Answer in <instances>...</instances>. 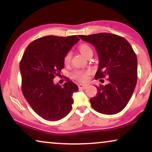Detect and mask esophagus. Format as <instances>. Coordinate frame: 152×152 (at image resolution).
<instances>
[{"label":"esophagus","mask_w":152,"mask_h":152,"mask_svg":"<svg viewBox=\"0 0 152 152\" xmlns=\"http://www.w3.org/2000/svg\"><path fill=\"white\" fill-rule=\"evenodd\" d=\"M87 88V85H83V84H79L78 85V88L82 89V90H84Z\"/></svg>","instance_id":"1"}]
</instances>
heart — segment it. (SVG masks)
I'll use <instances>...</instances> for the list:
<instances>
[{"instance_id": "heart-1", "label": "heart", "mask_w": 152, "mask_h": 152, "mask_svg": "<svg viewBox=\"0 0 152 152\" xmlns=\"http://www.w3.org/2000/svg\"><path fill=\"white\" fill-rule=\"evenodd\" d=\"M78 49H79L80 52L85 57H86L87 55L89 53L92 51V48L89 45L86 44H82L78 46ZM71 60V53L69 52L66 54L64 58V62L65 64H67L70 62ZM90 71H82V70H76L74 72L73 76L74 78L77 79L80 81H86L88 80V74H90Z\"/></svg>"}]
</instances>
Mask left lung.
I'll list each match as a JSON object with an SVG mask.
<instances>
[{"label":"left lung","instance_id":"left-lung-1","mask_svg":"<svg viewBox=\"0 0 152 152\" xmlns=\"http://www.w3.org/2000/svg\"><path fill=\"white\" fill-rule=\"evenodd\" d=\"M94 46L99 56V67L95 78L108 76V83L100 85L96 96L90 99L98 113L114 115L124 109L131 98L137 78V60L126 39L115 34L78 35Z\"/></svg>","mask_w":152,"mask_h":152}]
</instances>
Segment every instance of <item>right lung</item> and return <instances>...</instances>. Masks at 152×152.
<instances>
[{
    "label": "right lung",
    "mask_w": 152,
    "mask_h": 152,
    "mask_svg": "<svg viewBox=\"0 0 152 152\" xmlns=\"http://www.w3.org/2000/svg\"><path fill=\"white\" fill-rule=\"evenodd\" d=\"M80 40L76 35L38 38L27 46L20 62L21 90L33 110L44 120L58 121L72 108V95L78 86L69 79L63 86L53 78L64 68V58Z\"/></svg>",
    "instance_id": "add662e5"
}]
</instances>
